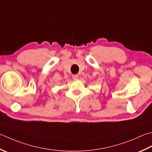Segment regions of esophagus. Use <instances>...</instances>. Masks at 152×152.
Listing matches in <instances>:
<instances>
[{
	"mask_svg": "<svg viewBox=\"0 0 152 152\" xmlns=\"http://www.w3.org/2000/svg\"><path fill=\"white\" fill-rule=\"evenodd\" d=\"M78 74H75V75H73L72 76V78L74 80H78Z\"/></svg>",
	"mask_w": 152,
	"mask_h": 152,
	"instance_id": "esophagus-1",
	"label": "esophagus"
}]
</instances>
